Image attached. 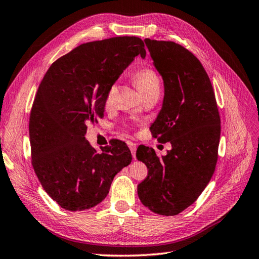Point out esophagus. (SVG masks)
<instances>
[{
    "label": "esophagus",
    "instance_id": "obj_1",
    "mask_svg": "<svg viewBox=\"0 0 259 259\" xmlns=\"http://www.w3.org/2000/svg\"><path fill=\"white\" fill-rule=\"evenodd\" d=\"M128 147H130V149H131V151H132V156H133V158L135 159V158H136V148H137L136 144L130 143V144H128Z\"/></svg>",
    "mask_w": 259,
    "mask_h": 259
}]
</instances>
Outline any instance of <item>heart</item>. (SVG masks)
<instances>
[{"label":"heart","instance_id":"1","mask_svg":"<svg viewBox=\"0 0 259 259\" xmlns=\"http://www.w3.org/2000/svg\"><path fill=\"white\" fill-rule=\"evenodd\" d=\"M133 81L136 87L140 89L144 97L148 96L151 93H159L160 92V80L158 74H157L153 69L143 68L136 71L133 74ZM117 83H113L110 85L108 92H106L105 103L110 104L116 97L117 93Z\"/></svg>","mask_w":259,"mask_h":259}]
</instances>
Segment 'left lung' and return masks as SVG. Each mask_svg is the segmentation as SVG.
I'll use <instances>...</instances> for the list:
<instances>
[{
	"mask_svg": "<svg viewBox=\"0 0 259 259\" xmlns=\"http://www.w3.org/2000/svg\"><path fill=\"white\" fill-rule=\"evenodd\" d=\"M145 44L165 91L150 131L172 148L161 158L153 148L137 149V159L148 169L137 193L150 211L171 217L190 206L211 180L221 119L209 75L197 57L174 41L146 38Z\"/></svg>",
	"mask_w": 259,
	"mask_h": 259,
	"instance_id": "obj_1",
	"label": "left lung"
}]
</instances>
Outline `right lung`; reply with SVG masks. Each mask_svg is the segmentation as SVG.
Returning <instances> with one entry per match:
<instances>
[{
    "label": "right lung",
    "instance_id": "obj_1",
    "mask_svg": "<svg viewBox=\"0 0 259 259\" xmlns=\"http://www.w3.org/2000/svg\"><path fill=\"white\" fill-rule=\"evenodd\" d=\"M146 57L138 37L82 44L50 66L29 117L31 160L44 190L62 209L83 211L105 199L132 154L114 140L100 153L85 141L87 123L104 116L111 84L136 56Z\"/></svg>",
    "mask_w": 259,
    "mask_h": 259
}]
</instances>
